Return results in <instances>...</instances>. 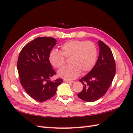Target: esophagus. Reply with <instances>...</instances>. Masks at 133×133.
<instances>
[{
    "instance_id": "obj_1",
    "label": "esophagus",
    "mask_w": 133,
    "mask_h": 133,
    "mask_svg": "<svg viewBox=\"0 0 133 133\" xmlns=\"http://www.w3.org/2000/svg\"><path fill=\"white\" fill-rule=\"evenodd\" d=\"M64 82L66 83H73L74 82V81H68V80H64Z\"/></svg>"
}]
</instances>
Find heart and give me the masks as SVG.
<instances>
[{
	"mask_svg": "<svg viewBox=\"0 0 133 133\" xmlns=\"http://www.w3.org/2000/svg\"><path fill=\"white\" fill-rule=\"evenodd\" d=\"M98 55V50L92 42L72 40L61 46V52L53 50L49 55V61L55 68H59L64 63V58H69L68 66L59 69V77L72 80L82 74L90 71L94 67Z\"/></svg>",
	"mask_w": 133,
	"mask_h": 133,
	"instance_id": "heart-1",
	"label": "heart"
}]
</instances>
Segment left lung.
<instances>
[{
  "label": "left lung",
  "mask_w": 133,
  "mask_h": 133,
  "mask_svg": "<svg viewBox=\"0 0 133 133\" xmlns=\"http://www.w3.org/2000/svg\"><path fill=\"white\" fill-rule=\"evenodd\" d=\"M99 55L94 67L79 80L83 84L82 91L78 94L82 100L92 102L106 94L115 74V63L111 50L102 41H98Z\"/></svg>",
  "instance_id": "8db88e82"
}]
</instances>
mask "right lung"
<instances>
[{"label":"right lung","instance_id":"add662e5","mask_svg":"<svg viewBox=\"0 0 133 133\" xmlns=\"http://www.w3.org/2000/svg\"><path fill=\"white\" fill-rule=\"evenodd\" d=\"M56 44L55 38L39 37L26 45L19 54L17 69L20 82L31 97L44 102L55 94L63 79L50 81L56 72L49 61V55Z\"/></svg>","mask_w":133,"mask_h":133}]
</instances>
